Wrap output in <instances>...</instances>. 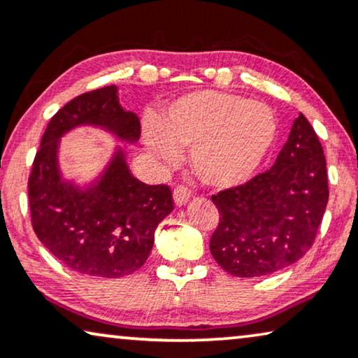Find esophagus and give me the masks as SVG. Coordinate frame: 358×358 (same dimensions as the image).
Returning <instances> with one entry per match:
<instances>
[{
	"instance_id": "esophagus-1",
	"label": "esophagus",
	"mask_w": 358,
	"mask_h": 358,
	"mask_svg": "<svg viewBox=\"0 0 358 358\" xmlns=\"http://www.w3.org/2000/svg\"><path fill=\"white\" fill-rule=\"evenodd\" d=\"M173 201L177 208L185 206L189 201V191L186 189L185 186H177V188L173 189Z\"/></svg>"
}]
</instances>
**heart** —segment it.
<instances>
[{
	"instance_id": "b5f03b06",
	"label": "heart",
	"mask_w": 358,
	"mask_h": 358,
	"mask_svg": "<svg viewBox=\"0 0 358 358\" xmlns=\"http://www.w3.org/2000/svg\"><path fill=\"white\" fill-rule=\"evenodd\" d=\"M278 136L275 115L266 103L219 90H196L169 105L159 124L144 128L145 148L165 167L191 148L189 164L201 183L230 189L248 181Z\"/></svg>"
}]
</instances>
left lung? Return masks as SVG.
<instances>
[{"instance_id":"left-lung-1","label":"left lung","mask_w":358,"mask_h":358,"mask_svg":"<svg viewBox=\"0 0 358 358\" xmlns=\"http://www.w3.org/2000/svg\"><path fill=\"white\" fill-rule=\"evenodd\" d=\"M323 148L303 115L268 172L213 196L219 209L210 255L235 278H263L311 248L328 204Z\"/></svg>"}]
</instances>
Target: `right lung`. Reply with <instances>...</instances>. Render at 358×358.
Here are the masks:
<instances>
[{"mask_svg":"<svg viewBox=\"0 0 358 358\" xmlns=\"http://www.w3.org/2000/svg\"><path fill=\"white\" fill-rule=\"evenodd\" d=\"M80 127L112 134L123 144L141 136L138 115L120 103L117 85L68 102L50 120L29 177L32 227L42 245L83 275L117 279L149 258L157 225L173 210L170 188L145 185L131 175L127 154L115 145L97 177L78 185L59 165L62 138Z\"/></svg>","mask_w":358,"mask_h":358,"instance_id":"1","label":"right lung"}]
</instances>
